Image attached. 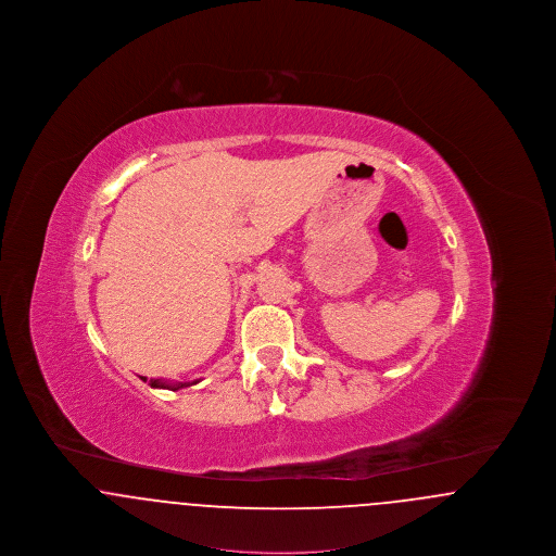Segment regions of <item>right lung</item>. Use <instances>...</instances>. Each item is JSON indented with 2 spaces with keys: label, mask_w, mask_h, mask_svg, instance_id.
<instances>
[{
  "label": "right lung",
  "mask_w": 556,
  "mask_h": 556,
  "mask_svg": "<svg viewBox=\"0 0 556 556\" xmlns=\"http://www.w3.org/2000/svg\"><path fill=\"white\" fill-rule=\"evenodd\" d=\"M143 381H148L146 377H141ZM152 388H164V390H173V392H177V390H181V388H189V386H195L198 381H191V383H168V381H162V379H150L148 381Z\"/></svg>",
  "instance_id": "add662e5"
}]
</instances>
